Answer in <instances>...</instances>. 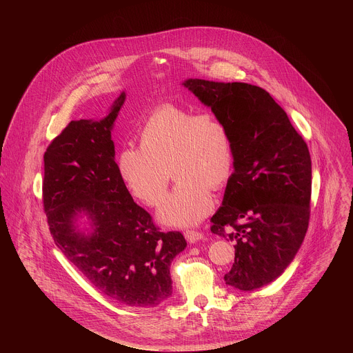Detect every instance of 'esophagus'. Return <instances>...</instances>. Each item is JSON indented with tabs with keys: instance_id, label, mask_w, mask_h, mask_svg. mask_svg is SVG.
<instances>
[{
	"instance_id": "34e87169",
	"label": "esophagus",
	"mask_w": 353,
	"mask_h": 353,
	"mask_svg": "<svg viewBox=\"0 0 353 353\" xmlns=\"http://www.w3.org/2000/svg\"><path fill=\"white\" fill-rule=\"evenodd\" d=\"M184 236H185L188 243H195V241H198L201 239H204V234L201 233V232H198V230H185Z\"/></svg>"
}]
</instances>
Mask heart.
I'll return each mask as SVG.
<instances>
[{
  "label": "heart",
  "mask_w": 353,
  "mask_h": 353,
  "mask_svg": "<svg viewBox=\"0 0 353 353\" xmlns=\"http://www.w3.org/2000/svg\"><path fill=\"white\" fill-rule=\"evenodd\" d=\"M139 148L125 146L117 169L130 192L149 207H159L172 173L179 180L159 219L191 226L212 210L211 190H221L233 172V139L228 123L211 112L165 103L139 128Z\"/></svg>",
  "instance_id": "obj_1"
}]
</instances>
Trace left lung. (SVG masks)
<instances>
[{
  "label": "left lung",
  "instance_id": "1",
  "mask_svg": "<svg viewBox=\"0 0 353 353\" xmlns=\"http://www.w3.org/2000/svg\"><path fill=\"white\" fill-rule=\"evenodd\" d=\"M183 85L230 128L234 172L211 218V232L234 244L226 285L259 289L286 270L306 236L312 196L307 143L260 86L205 79Z\"/></svg>",
  "mask_w": 353,
  "mask_h": 353
}]
</instances>
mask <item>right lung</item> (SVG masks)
<instances>
[{"label":"right lung","instance_id":"add662e5","mask_svg":"<svg viewBox=\"0 0 353 353\" xmlns=\"http://www.w3.org/2000/svg\"><path fill=\"white\" fill-rule=\"evenodd\" d=\"M124 100L123 92L102 120L71 121L47 146L43 207L54 243L93 288L123 306L152 309L172 296L170 264L187 241L161 232L120 177L112 128ZM79 213L89 235L76 226Z\"/></svg>","mask_w":353,"mask_h":353}]
</instances>
